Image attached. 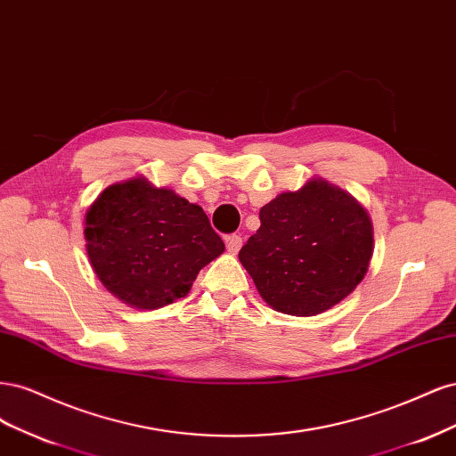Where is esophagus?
<instances>
[{"instance_id": "34e87169", "label": "esophagus", "mask_w": 456, "mask_h": 456, "mask_svg": "<svg viewBox=\"0 0 456 456\" xmlns=\"http://www.w3.org/2000/svg\"><path fill=\"white\" fill-rule=\"evenodd\" d=\"M241 243H243L241 236H238V233H232V236L226 238V249H228V253L236 255L241 249Z\"/></svg>"}]
</instances>
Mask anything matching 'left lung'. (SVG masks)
<instances>
[{
  "instance_id": "8db88e82",
  "label": "left lung",
  "mask_w": 456,
  "mask_h": 456,
  "mask_svg": "<svg viewBox=\"0 0 456 456\" xmlns=\"http://www.w3.org/2000/svg\"><path fill=\"white\" fill-rule=\"evenodd\" d=\"M260 228L240 251L260 297L289 315H315L362 283L372 224L350 194L323 178L283 191L260 209Z\"/></svg>"
}]
</instances>
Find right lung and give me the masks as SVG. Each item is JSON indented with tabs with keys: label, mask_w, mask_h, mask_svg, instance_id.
Returning <instances> with one entry per match:
<instances>
[{
	"label": "right lung",
	"mask_w": 456,
	"mask_h": 456,
	"mask_svg": "<svg viewBox=\"0 0 456 456\" xmlns=\"http://www.w3.org/2000/svg\"><path fill=\"white\" fill-rule=\"evenodd\" d=\"M96 278L126 305L156 310L188 295L224 243L196 203L134 176L108 186L86 215Z\"/></svg>",
	"instance_id": "add662e5"
}]
</instances>
